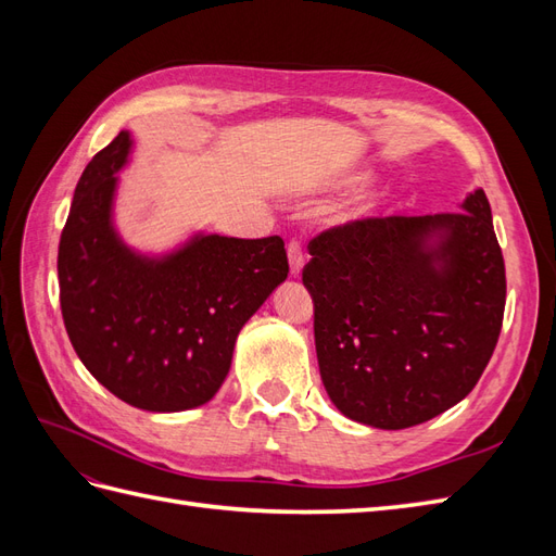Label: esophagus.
Wrapping results in <instances>:
<instances>
[{"instance_id": "1", "label": "esophagus", "mask_w": 556, "mask_h": 556, "mask_svg": "<svg viewBox=\"0 0 556 556\" xmlns=\"http://www.w3.org/2000/svg\"><path fill=\"white\" fill-rule=\"evenodd\" d=\"M288 260H290L292 276H299L301 274V266H304V245H301V241L292 239L288 243Z\"/></svg>"}]
</instances>
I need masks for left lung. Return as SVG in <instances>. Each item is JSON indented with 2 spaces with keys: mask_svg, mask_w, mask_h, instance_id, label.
<instances>
[{
  "mask_svg": "<svg viewBox=\"0 0 556 556\" xmlns=\"http://www.w3.org/2000/svg\"><path fill=\"white\" fill-rule=\"evenodd\" d=\"M308 252L301 276L315 304L319 376L345 417L408 429L473 390L506 308V264L482 190L454 213L329 227Z\"/></svg>",
  "mask_w": 556,
  "mask_h": 556,
  "instance_id": "left-lung-1",
  "label": "left lung"
}]
</instances>
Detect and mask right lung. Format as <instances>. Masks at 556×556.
Listing matches in <instances>:
<instances>
[{
  "label": "right lung",
  "mask_w": 556,
  "mask_h": 556,
  "mask_svg": "<svg viewBox=\"0 0 556 556\" xmlns=\"http://www.w3.org/2000/svg\"><path fill=\"white\" fill-rule=\"evenodd\" d=\"M117 137L83 172L60 237V308L78 359L111 394L150 413L197 408L220 390L233 343L288 278L280 237H199L166 260L134 255L115 237Z\"/></svg>",
  "instance_id": "obj_1"
}]
</instances>
